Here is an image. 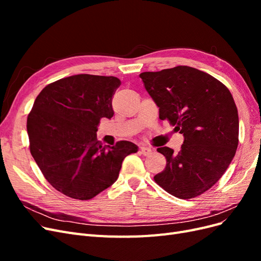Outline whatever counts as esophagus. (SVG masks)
Masks as SVG:
<instances>
[{"label":"esophagus","instance_id":"esophagus-1","mask_svg":"<svg viewBox=\"0 0 261 261\" xmlns=\"http://www.w3.org/2000/svg\"><path fill=\"white\" fill-rule=\"evenodd\" d=\"M151 151H152V150L150 149L149 147H146V146H141L140 147V152L143 153L144 155H149L150 153H151Z\"/></svg>","mask_w":261,"mask_h":261}]
</instances>
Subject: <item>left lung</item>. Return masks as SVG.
I'll return each mask as SVG.
<instances>
[{
  "label": "left lung",
  "instance_id": "left-lung-1",
  "mask_svg": "<svg viewBox=\"0 0 261 261\" xmlns=\"http://www.w3.org/2000/svg\"><path fill=\"white\" fill-rule=\"evenodd\" d=\"M139 77L159 108V117L184 136L177 153L169 147L156 149L167 167L154 176L155 183L180 199L207 192L224 174L239 145V113L230 90L189 66Z\"/></svg>",
  "mask_w": 261,
  "mask_h": 261
}]
</instances>
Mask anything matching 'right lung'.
I'll return each instance as SVG.
<instances>
[{
  "label": "right lung",
  "mask_w": 261,
  "mask_h": 261,
  "mask_svg": "<svg viewBox=\"0 0 261 261\" xmlns=\"http://www.w3.org/2000/svg\"><path fill=\"white\" fill-rule=\"evenodd\" d=\"M121 81L80 74L41 90L27 118L30 152L49 183L70 198L88 200L111 186L126 155L138 147L121 140L102 146L97 126L114 114L112 97Z\"/></svg>",
  "instance_id": "add662e5"
}]
</instances>
